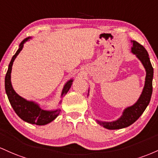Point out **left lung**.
<instances>
[{"label":"left lung","mask_w":158,"mask_h":158,"mask_svg":"<svg viewBox=\"0 0 158 158\" xmlns=\"http://www.w3.org/2000/svg\"><path fill=\"white\" fill-rule=\"evenodd\" d=\"M133 46L131 52L135 54L139 60L146 69V75L145 85L140 96L132 106L125 108L122 112V115L118 119L112 122H104L96 120L97 123L109 130H116L127 127L135 122L139 116L143 114L147 106L149 104L152 94V80H153L154 69L151 64L149 56L144 47L136 41H131ZM89 95V91H88Z\"/></svg>","instance_id":"1"}]
</instances>
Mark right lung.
I'll return each instance as SVG.
<instances>
[{
	"instance_id": "1",
	"label": "right lung",
	"mask_w": 158,
	"mask_h": 158,
	"mask_svg": "<svg viewBox=\"0 0 158 158\" xmlns=\"http://www.w3.org/2000/svg\"><path fill=\"white\" fill-rule=\"evenodd\" d=\"M31 39V37H27V38L24 39L19 45V48L18 49L15 55L12 56L11 61L9 64L6 77H5V90H6V93L7 95L10 104H11L12 108L15 110V113L22 120H24L26 122H28V123L33 124V125H45L54 121L57 117L58 115L60 114L61 110L59 107L57 109L53 110H42L39 104H37L35 102H33V101H27V99L22 98V96L18 95L14 90L13 87H12L11 83L12 67L14 60H15L16 56L19 55V53L22 50L23 47H24V44L27 41H29ZM72 82H73V79H70L69 81L65 83L63 88V90H62L61 97L66 95V93H68L69 90L71 88ZM61 102L62 101L60 100L59 104H61Z\"/></svg>"
}]
</instances>
